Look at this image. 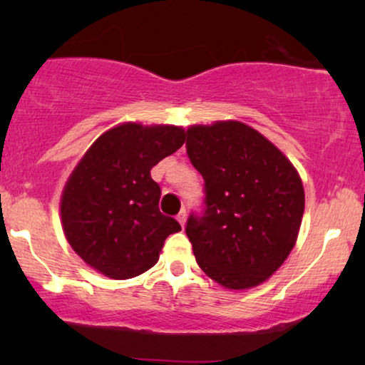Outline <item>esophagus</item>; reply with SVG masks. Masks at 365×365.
Segmentation results:
<instances>
[{
	"instance_id": "obj_1",
	"label": "esophagus",
	"mask_w": 365,
	"mask_h": 365,
	"mask_svg": "<svg viewBox=\"0 0 365 365\" xmlns=\"http://www.w3.org/2000/svg\"><path fill=\"white\" fill-rule=\"evenodd\" d=\"M176 219H178V222L181 224V226L184 227V224H186V211H184V209H182V211L178 214V217H176Z\"/></svg>"
}]
</instances>
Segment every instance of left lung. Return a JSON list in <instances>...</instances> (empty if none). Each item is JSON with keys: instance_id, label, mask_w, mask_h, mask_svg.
Instances as JSON below:
<instances>
[{"instance_id": "left-lung-1", "label": "left lung", "mask_w": 365, "mask_h": 365, "mask_svg": "<svg viewBox=\"0 0 365 365\" xmlns=\"http://www.w3.org/2000/svg\"><path fill=\"white\" fill-rule=\"evenodd\" d=\"M186 151L204 179V211L186 234L199 267L227 289L271 277L296 244L304 187L292 163L239 121L187 129Z\"/></svg>"}]
</instances>
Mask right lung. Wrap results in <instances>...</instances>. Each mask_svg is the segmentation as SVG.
<instances>
[{
	"label": "right lung",
	"mask_w": 365,
	"mask_h": 365,
	"mask_svg": "<svg viewBox=\"0 0 365 365\" xmlns=\"http://www.w3.org/2000/svg\"><path fill=\"white\" fill-rule=\"evenodd\" d=\"M186 141L179 126L124 123L101 134L69 176L61 222L69 246L111 279H131L158 262L176 219L159 211L151 169Z\"/></svg>",
	"instance_id": "right-lung-1"
}]
</instances>
